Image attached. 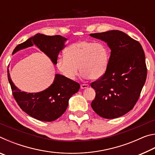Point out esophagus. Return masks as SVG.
Wrapping results in <instances>:
<instances>
[{
    "label": "esophagus",
    "mask_w": 155,
    "mask_h": 155,
    "mask_svg": "<svg viewBox=\"0 0 155 155\" xmlns=\"http://www.w3.org/2000/svg\"><path fill=\"white\" fill-rule=\"evenodd\" d=\"M87 87H89V85H87V84H82V85H81V89H86Z\"/></svg>",
    "instance_id": "obj_1"
}]
</instances>
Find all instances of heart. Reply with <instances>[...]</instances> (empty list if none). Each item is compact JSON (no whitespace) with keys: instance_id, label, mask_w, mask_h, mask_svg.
<instances>
[{"instance_id":"1","label":"heart","mask_w":155,"mask_h":155,"mask_svg":"<svg viewBox=\"0 0 155 155\" xmlns=\"http://www.w3.org/2000/svg\"><path fill=\"white\" fill-rule=\"evenodd\" d=\"M60 56L57 67L64 77L74 80L80 71L82 77L96 80L105 74L109 63V51L103 42L80 41L70 45Z\"/></svg>"}]
</instances>
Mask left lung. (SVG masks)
<instances>
[{
    "instance_id": "obj_1",
    "label": "left lung",
    "mask_w": 155,
    "mask_h": 155,
    "mask_svg": "<svg viewBox=\"0 0 155 155\" xmlns=\"http://www.w3.org/2000/svg\"><path fill=\"white\" fill-rule=\"evenodd\" d=\"M90 35L104 41L111 49L106 73L91 83L96 91L91 106L102 117L117 118L130 111L140 96L147 76L145 54L140 42L122 31Z\"/></svg>"
}]
</instances>
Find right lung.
<instances>
[{
  "mask_svg": "<svg viewBox=\"0 0 155 155\" xmlns=\"http://www.w3.org/2000/svg\"><path fill=\"white\" fill-rule=\"evenodd\" d=\"M67 39L61 35L49 36L38 33L18 45L13 54L34 44L57 64L59 52L64 49ZM7 77L13 95L22 111L40 121L52 122L59 118L66 110L69 99L78 92L80 85L64 75L56 74L53 83L45 90L37 93H27L19 90L12 82L9 70Z\"/></svg>",
  "mask_w": 155,
  "mask_h": 155,
  "instance_id": "add662e5",
  "label": "right lung"
}]
</instances>
